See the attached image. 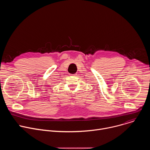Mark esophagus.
I'll list each match as a JSON object with an SVG mask.
<instances>
[{
    "instance_id": "1",
    "label": "esophagus",
    "mask_w": 150,
    "mask_h": 150,
    "mask_svg": "<svg viewBox=\"0 0 150 150\" xmlns=\"http://www.w3.org/2000/svg\"><path fill=\"white\" fill-rule=\"evenodd\" d=\"M71 76H76V74H70Z\"/></svg>"
}]
</instances>
